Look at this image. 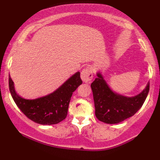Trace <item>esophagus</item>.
<instances>
[{
  "mask_svg": "<svg viewBox=\"0 0 160 160\" xmlns=\"http://www.w3.org/2000/svg\"><path fill=\"white\" fill-rule=\"evenodd\" d=\"M93 78V73L92 71L90 68H86L82 69L81 71V79L84 82H90Z\"/></svg>",
  "mask_w": 160,
  "mask_h": 160,
  "instance_id": "34e87169",
  "label": "esophagus"
}]
</instances>
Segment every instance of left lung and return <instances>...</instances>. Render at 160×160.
<instances>
[{
    "instance_id": "8db88e82",
    "label": "left lung",
    "mask_w": 160,
    "mask_h": 160,
    "mask_svg": "<svg viewBox=\"0 0 160 160\" xmlns=\"http://www.w3.org/2000/svg\"><path fill=\"white\" fill-rule=\"evenodd\" d=\"M91 88L96 117L105 123L115 124L132 117L140 109L149 92L150 83L148 82L138 95L126 97L112 91L98 72L97 78L92 82Z\"/></svg>"
}]
</instances>
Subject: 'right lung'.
<instances>
[{
	"label": "right lung",
	"mask_w": 160,
	"mask_h": 160,
	"mask_svg": "<svg viewBox=\"0 0 160 160\" xmlns=\"http://www.w3.org/2000/svg\"><path fill=\"white\" fill-rule=\"evenodd\" d=\"M80 84V73L77 72L50 94L36 99H25L16 92L13 81L9 78L10 92L16 105L28 118L41 125L57 124L65 120L73 92Z\"/></svg>",
	"instance_id": "right-lung-1"
}]
</instances>
